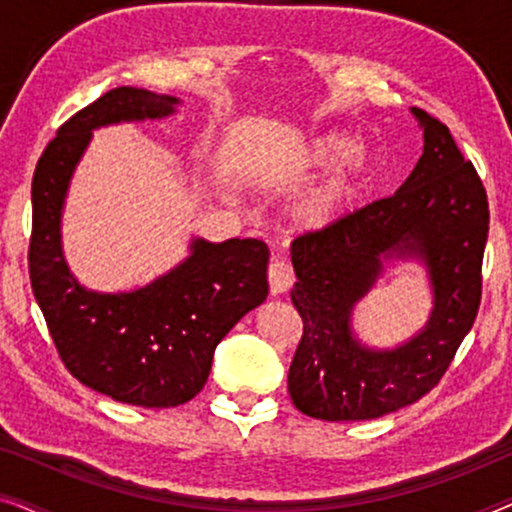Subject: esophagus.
I'll return each instance as SVG.
<instances>
[{
	"instance_id": "34e87169",
	"label": "esophagus",
	"mask_w": 512,
	"mask_h": 512,
	"mask_svg": "<svg viewBox=\"0 0 512 512\" xmlns=\"http://www.w3.org/2000/svg\"><path fill=\"white\" fill-rule=\"evenodd\" d=\"M268 282H270L272 296H279V293L289 291L293 286V272L289 265H286L284 261H279V258H275L268 268Z\"/></svg>"
}]
</instances>
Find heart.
Wrapping results in <instances>:
<instances>
[{"instance_id": "1", "label": "heart", "mask_w": 512, "mask_h": 512, "mask_svg": "<svg viewBox=\"0 0 512 512\" xmlns=\"http://www.w3.org/2000/svg\"><path fill=\"white\" fill-rule=\"evenodd\" d=\"M335 164L339 167L293 205V223L300 230L314 233V230L333 228L352 214L366 195L373 177V163L368 151L356 146L354 137L347 132H321L293 160L298 170H328Z\"/></svg>"}]
</instances>
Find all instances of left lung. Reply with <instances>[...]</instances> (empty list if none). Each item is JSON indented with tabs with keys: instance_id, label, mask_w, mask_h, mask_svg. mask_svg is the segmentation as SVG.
I'll list each match as a JSON object with an SVG mask.
<instances>
[{
	"instance_id": "8db88e82",
	"label": "left lung",
	"mask_w": 512,
	"mask_h": 512,
	"mask_svg": "<svg viewBox=\"0 0 512 512\" xmlns=\"http://www.w3.org/2000/svg\"><path fill=\"white\" fill-rule=\"evenodd\" d=\"M410 111L424 130V151L403 186L291 244L298 277L291 300L303 317V338L289 368V394L307 417L361 422L419 401L445 375L478 314L489 233L485 186L447 125ZM387 260L422 262L434 307L410 341L370 348L355 338L351 314Z\"/></svg>"
}]
</instances>
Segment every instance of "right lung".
Here are the masks:
<instances>
[{
  "label": "right lung",
  "mask_w": 512,
  "mask_h": 512,
  "mask_svg": "<svg viewBox=\"0 0 512 512\" xmlns=\"http://www.w3.org/2000/svg\"><path fill=\"white\" fill-rule=\"evenodd\" d=\"M174 95L121 86L74 114L41 153L32 179L30 282L69 373L86 387L139 408H174L205 387L214 349L268 298L265 242L193 237L177 268L132 291L79 284L62 254L69 181L93 130L177 114Z\"/></svg>",
  "instance_id": "add662e5"
}]
</instances>
